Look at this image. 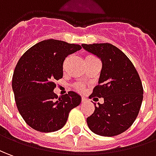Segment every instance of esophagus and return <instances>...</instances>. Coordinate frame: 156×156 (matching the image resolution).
<instances>
[{
	"label": "esophagus",
	"instance_id": "obj_1",
	"mask_svg": "<svg viewBox=\"0 0 156 156\" xmlns=\"http://www.w3.org/2000/svg\"><path fill=\"white\" fill-rule=\"evenodd\" d=\"M81 100H82V102H85V101H87V98H84V97H82V98H81Z\"/></svg>",
	"mask_w": 156,
	"mask_h": 156
}]
</instances>
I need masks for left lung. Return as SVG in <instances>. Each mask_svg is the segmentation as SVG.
Wrapping results in <instances>:
<instances>
[{
  "mask_svg": "<svg viewBox=\"0 0 156 156\" xmlns=\"http://www.w3.org/2000/svg\"><path fill=\"white\" fill-rule=\"evenodd\" d=\"M86 51L96 55L102 69L92 97L103 98L104 104L87 122L92 133L112 137L124 133L133 125L141 107L144 89L133 63L119 48L109 43L82 44Z\"/></svg>",
  "mask_w": 156,
  "mask_h": 156,
  "instance_id": "1",
  "label": "left lung"
}]
</instances>
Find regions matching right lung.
<instances>
[{"mask_svg":"<svg viewBox=\"0 0 156 156\" xmlns=\"http://www.w3.org/2000/svg\"><path fill=\"white\" fill-rule=\"evenodd\" d=\"M81 49L78 44L48 39L35 44L20 58L12 87L19 113L28 125L41 133L61 129L69 113L81 102L76 92L58 98L55 80L63 77L65 58Z\"/></svg>","mask_w":156,"mask_h":156,"instance_id":"add662e5","label":"right lung"}]
</instances>
